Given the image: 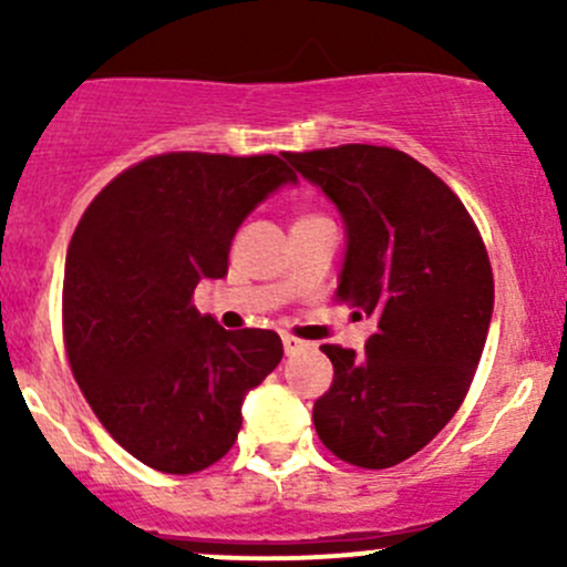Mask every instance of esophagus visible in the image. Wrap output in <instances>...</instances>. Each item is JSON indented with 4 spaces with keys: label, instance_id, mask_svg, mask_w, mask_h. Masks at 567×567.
<instances>
[{
    "label": "esophagus",
    "instance_id": "obj_1",
    "mask_svg": "<svg viewBox=\"0 0 567 567\" xmlns=\"http://www.w3.org/2000/svg\"><path fill=\"white\" fill-rule=\"evenodd\" d=\"M307 342H301L299 337H293V334H282V348H285V353H296V351H301V348H305Z\"/></svg>",
    "mask_w": 567,
    "mask_h": 567
}]
</instances>
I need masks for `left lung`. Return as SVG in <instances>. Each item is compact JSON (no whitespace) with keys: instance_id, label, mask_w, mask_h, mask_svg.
Masks as SVG:
<instances>
[{"instance_id":"obj_1","label":"left lung","mask_w":567,"mask_h":567,"mask_svg":"<svg viewBox=\"0 0 567 567\" xmlns=\"http://www.w3.org/2000/svg\"><path fill=\"white\" fill-rule=\"evenodd\" d=\"M323 188L348 230L334 299L375 318L364 351L334 364L312 420L326 450L362 468L420 453L461 409L494 312V274L458 194L409 153L340 145L285 153Z\"/></svg>"}]
</instances>
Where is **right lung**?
Masks as SVG:
<instances>
[{
  "label": "right lung",
  "mask_w": 567,
  "mask_h": 567,
  "mask_svg": "<svg viewBox=\"0 0 567 567\" xmlns=\"http://www.w3.org/2000/svg\"><path fill=\"white\" fill-rule=\"evenodd\" d=\"M296 173L279 156L162 153L109 181L73 230L62 337L109 436L164 474L225 458L241 403L282 359L271 329H221L194 307L241 221Z\"/></svg>",
  "instance_id": "1"
}]
</instances>
